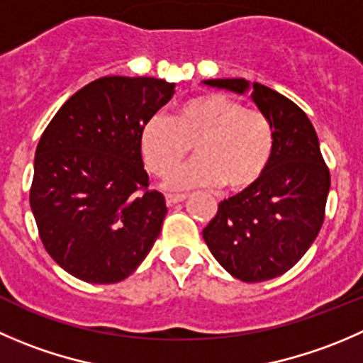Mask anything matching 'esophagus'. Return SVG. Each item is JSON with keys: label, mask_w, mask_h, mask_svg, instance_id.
I'll list each match as a JSON object with an SVG mask.
<instances>
[{"label": "esophagus", "mask_w": 363, "mask_h": 363, "mask_svg": "<svg viewBox=\"0 0 363 363\" xmlns=\"http://www.w3.org/2000/svg\"><path fill=\"white\" fill-rule=\"evenodd\" d=\"M186 200V195H174V193H168L167 195V203L168 206H175V203H179V202H184Z\"/></svg>", "instance_id": "obj_1"}]
</instances>
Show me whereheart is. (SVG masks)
Segmentation results:
<instances>
[{"label":"heart","mask_w":363,"mask_h":363,"mask_svg":"<svg viewBox=\"0 0 363 363\" xmlns=\"http://www.w3.org/2000/svg\"><path fill=\"white\" fill-rule=\"evenodd\" d=\"M191 145L197 157L170 175L168 188L221 182L230 191H242L266 174L275 150V131L262 111L221 94H203L182 103L174 121L154 115L140 136L147 167L161 177L173 172Z\"/></svg>","instance_id":"obj_1"}]
</instances>
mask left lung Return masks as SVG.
Segmentation results:
<instances>
[{
    "mask_svg": "<svg viewBox=\"0 0 363 363\" xmlns=\"http://www.w3.org/2000/svg\"><path fill=\"white\" fill-rule=\"evenodd\" d=\"M207 86L252 94L269 118L275 150L266 174L223 200L202 235L214 259L234 279L264 282L289 271L321 230L330 172L305 111L282 94L246 79H206Z\"/></svg>",
    "mask_w": 363,
    "mask_h": 363,
    "instance_id": "8db88e82",
    "label": "left lung"
}]
</instances>
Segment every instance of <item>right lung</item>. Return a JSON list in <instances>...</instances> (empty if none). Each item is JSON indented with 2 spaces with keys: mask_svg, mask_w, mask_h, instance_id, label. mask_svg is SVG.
Instances as JSON below:
<instances>
[{
  "mask_svg": "<svg viewBox=\"0 0 363 363\" xmlns=\"http://www.w3.org/2000/svg\"><path fill=\"white\" fill-rule=\"evenodd\" d=\"M174 92L175 83L157 77H101L40 136L31 213L44 248L69 275L115 284L149 255L168 209L160 191H147L140 136Z\"/></svg>",
  "mask_w": 363,
  "mask_h": 363,
  "instance_id": "add662e5",
  "label": "right lung"
}]
</instances>
